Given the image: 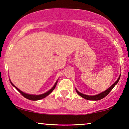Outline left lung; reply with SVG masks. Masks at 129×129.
I'll return each instance as SVG.
<instances>
[{
  "mask_svg": "<svg viewBox=\"0 0 129 129\" xmlns=\"http://www.w3.org/2000/svg\"><path fill=\"white\" fill-rule=\"evenodd\" d=\"M120 77H121V75H119L118 78V80H116L115 82L113 83L112 85L110 86V87H109L107 90H106L105 91L101 92V93H99V94H98V95H93V96H91V95H87L83 94V93H80V92H78V90H77V89H75V90H76L77 93H78V94L80 96H81V97H83V98H85V99H86V100H99L102 99V98H103L105 97V96H106L109 93V92L111 91L112 90L113 87H115V86L116 84L118 83L119 80V79H120Z\"/></svg>",
  "mask_w": 129,
  "mask_h": 129,
  "instance_id": "8db88e82",
  "label": "left lung"
}]
</instances>
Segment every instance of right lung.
Here are the masks:
<instances>
[{
  "instance_id": "1",
  "label": "right lung",
  "mask_w": 129,
  "mask_h": 129,
  "mask_svg": "<svg viewBox=\"0 0 129 129\" xmlns=\"http://www.w3.org/2000/svg\"><path fill=\"white\" fill-rule=\"evenodd\" d=\"M58 80H57V81L55 82V84H54V86H53V87L51 89H50V90H48V92H46V93H43V94H41V95H32V94H28V93H25V92L21 91V90H20L19 89H18L17 87H16V86L14 85V84H13V83H12L11 81L10 80V81L11 84H12V86H14V87L15 88H16L17 90L18 91H19L20 93L21 94H22L23 96H24V97H25L26 98H27V99L30 100L36 101V100H41V99H42V98H45V97H46V96H48V95H49L50 93H51V92H52L53 90H54V89H55V86H56V85H57V82H58Z\"/></svg>"
}]
</instances>
